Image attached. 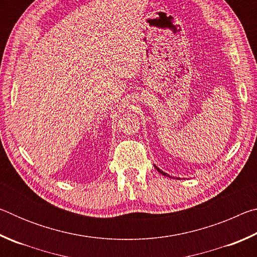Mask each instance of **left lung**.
Returning <instances> with one entry per match:
<instances>
[{"label": "left lung", "instance_id": "obj_1", "mask_svg": "<svg viewBox=\"0 0 257 257\" xmlns=\"http://www.w3.org/2000/svg\"><path fill=\"white\" fill-rule=\"evenodd\" d=\"M155 168H156V167H155ZM156 170H158L159 172H161V173H162V175H163V176H167V177L169 176V175H167V173H165V172H163L162 170H160V169H159V168H156Z\"/></svg>", "mask_w": 257, "mask_h": 257}]
</instances>
